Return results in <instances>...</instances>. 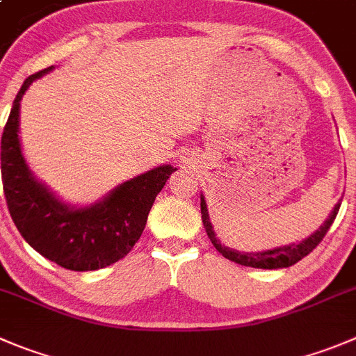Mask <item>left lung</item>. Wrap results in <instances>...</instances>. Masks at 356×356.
Masks as SVG:
<instances>
[{
    "label": "left lung",
    "mask_w": 356,
    "mask_h": 356,
    "mask_svg": "<svg viewBox=\"0 0 356 356\" xmlns=\"http://www.w3.org/2000/svg\"><path fill=\"white\" fill-rule=\"evenodd\" d=\"M341 208V202H337L334 206L332 213L328 215V218L325 220L323 225L318 229L314 234H311L309 238L302 239L300 243H292V245H286V246H280V248H274V250H267V252H238V250H232V248H227L220 243V239H216L215 231H213V225L209 222V215H208V208H206V201L204 197L201 195V215H202V223H204V229H206V234L208 238L211 239L213 246L222 253L225 259L232 260L236 264H241V266L246 267H255V269H282V267H290L293 264H297L299 260H302L304 257L309 255L318 245H320L321 239L325 238L327 231L330 229V225L334 223L336 220L337 211Z\"/></svg>",
    "instance_id": "obj_1"
}]
</instances>
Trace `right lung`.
Instances as JSON below:
<instances>
[{"mask_svg": "<svg viewBox=\"0 0 356 356\" xmlns=\"http://www.w3.org/2000/svg\"><path fill=\"white\" fill-rule=\"evenodd\" d=\"M52 70L50 66L28 76L13 99L1 136L3 191L13 223L40 255L64 269L97 270L133 250L155 197L176 168L162 164L134 176L83 208L56 197L29 171L19 140L20 99L36 79Z\"/></svg>", "mask_w": 356, "mask_h": 356, "instance_id": "right-lung-1", "label": "right lung"}]
</instances>
